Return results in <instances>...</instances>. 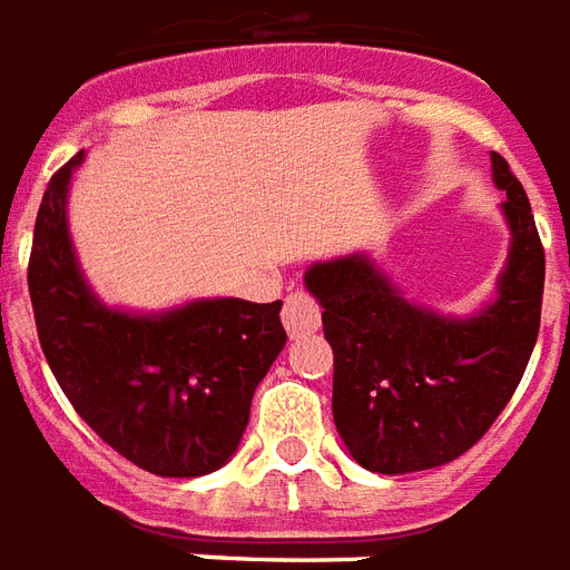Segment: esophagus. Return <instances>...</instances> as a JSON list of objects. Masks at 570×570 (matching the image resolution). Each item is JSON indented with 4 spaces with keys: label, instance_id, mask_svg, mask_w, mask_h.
I'll return each mask as SVG.
<instances>
[{
    "label": "esophagus",
    "instance_id": "34e87169",
    "mask_svg": "<svg viewBox=\"0 0 570 570\" xmlns=\"http://www.w3.org/2000/svg\"><path fill=\"white\" fill-rule=\"evenodd\" d=\"M282 322L294 340L309 336L322 327V306L306 291H291L285 297V306H282Z\"/></svg>",
    "mask_w": 570,
    "mask_h": 570
}]
</instances>
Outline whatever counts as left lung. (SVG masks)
<instances>
[{
	"label": "left lung",
	"instance_id": "1",
	"mask_svg": "<svg viewBox=\"0 0 570 570\" xmlns=\"http://www.w3.org/2000/svg\"><path fill=\"white\" fill-rule=\"evenodd\" d=\"M492 181L510 252L495 301L440 315L406 301L364 252L318 261L306 288L334 348V422L361 468L413 473L459 459L517 392L541 327L543 245L529 197L501 154Z\"/></svg>",
	"mask_w": 570,
	"mask_h": 570
}]
</instances>
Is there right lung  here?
Here are the masks:
<instances>
[{"label": "right lung", "mask_w": 570, "mask_h": 570, "mask_svg": "<svg viewBox=\"0 0 570 570\" xmlns=\"http://www.w3.org/2000/svg\"><path fill=\"white\" fill-rule=\"evenodd\" d=\"M85 151L41 197L29 297L51 373L78 416L157 476H203L230 461L257 382L285 348L276 303L206 297L164 313L106 306L75 255L66 199Z\"/></svg>", "instance_id": "add662e5"}]
</instances>
